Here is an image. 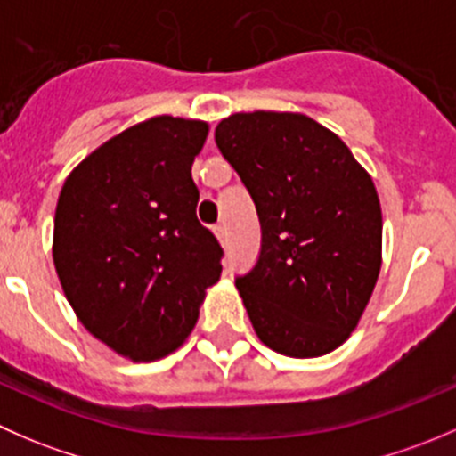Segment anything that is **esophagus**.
I'll use <instances>...</instances> for the list:
<instances>
[{
    "label": "esophagus",
    "instance_id": "obj_1",
    "mask_svg": "<svg viewBox=\"0 0 456 456\" xmlns=\"http://www.w3.org/2000/svg\"><path fill=\"white\" fill-rule=\"evenodd\" d=\"M214 233H216V238H218V240L223 242V245H227V227H224V223L216 224Z\"/></svg>",
    "mask_w": 456,
    "mask_h": 456
}]
</instances>
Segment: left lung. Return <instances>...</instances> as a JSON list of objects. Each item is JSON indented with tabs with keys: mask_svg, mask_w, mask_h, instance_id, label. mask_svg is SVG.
I'll list each match as a JSON object with an SVG mask.
<instances>
[{
	"mask_svg": "<svg viewBox=\"0 0 456 456\" xmlns=\"http://www.w3.org/2000/svg\"><path fill=\"white\" fill-rule=\"evenodd\" d=\"M216 145L260 220V254L236 275L257 338L289 357L338 348L381 266L375 185L339 136L305 114H232Z\"/></svg>",
	"mask_w": 456,
	"mask_h": 456,
	"instance_id": "left-lung-1",
	"label": "left lung"
}]
</instances>
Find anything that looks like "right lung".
Here are the masks:
<instances>
[{
	"mask_svg": "<svg viewBox=\"0 0 456 456\" xmlns=\"http://www.w3.org/2000/svg\"><path fill=\"white\" fill-rule=\"evenodd\" d=\"M207 123L154 117L92 151L68 176L53 257L96 339L134 362L176 351L218 282L224 251L196 218L191 163Z\"/></svg>",
	"mask_w": 456,
	"mask_h": 456,
	"instance_id": "add662e5",
	"label": "right lung"
}]
</instances>
